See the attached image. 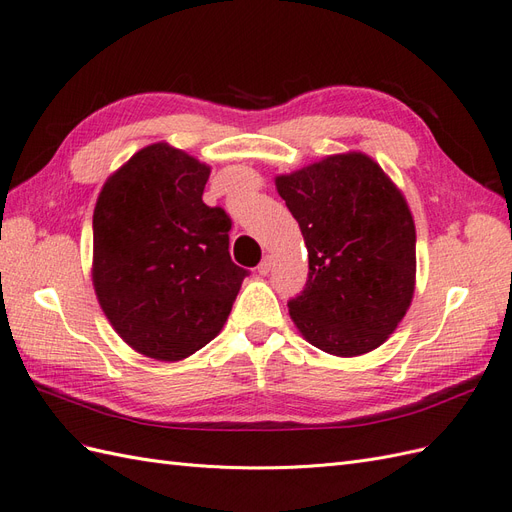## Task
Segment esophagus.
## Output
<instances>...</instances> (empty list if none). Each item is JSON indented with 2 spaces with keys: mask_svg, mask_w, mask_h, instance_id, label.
<instances>
[{
  "mask_svg": "<svg viewBox=\"0 0 512 512\" xmlns=\"http://www.w3.org/2000/svg\"><path fill=\"white\" fill-rule=\"evenodd\" d=\"M271 267H273V258H271V256H265V258H262L260 265H258V273H260V275H269Z\"/></svg>",
  "mask_w": 512,
  "mask_h": 512,
  "instance_id": "1",
  "label": "esophagus"
}]
</instances>
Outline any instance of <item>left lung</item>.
I'll return each instance as SVG.
<instances>
[{
    "mask_svg": "<svg viewBox=\"0 0 512 512\" xmlns=\"http://www.w3.org/2000/svg\"><path fill=\"white\" fill-rule=\"evenodd\" d=\"M299 222L309 275L288 312L305 342L333 356L382 346L404 320L416 286V228L406 196L363 151L277 175Z\"/></svg>",
    "mask_w": 512,
    "mask_h": 512,
    "instance_id": "left-lung-1",
    "label": "left lung"
}]
</instances>
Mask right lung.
Here are the masks:
<instances>
[{
    "label": "right lung",
    "instance_id": "1",
    "mask_svg": "<svg viewBox=\"0 0 512 512\" xmlns=\"http://www.w3.org/2000/svg\"><path fill=\"white\" fill-rule=\"evenodd\" d=\"M211 166L168 143L136 151L94 209L91 280L104 316L138 354L183 361L222 331L245 269L230 218L203 203Z\"/></svg>",
    "mask_w": 512,
    "mask_h": 512
}]
</instances>
